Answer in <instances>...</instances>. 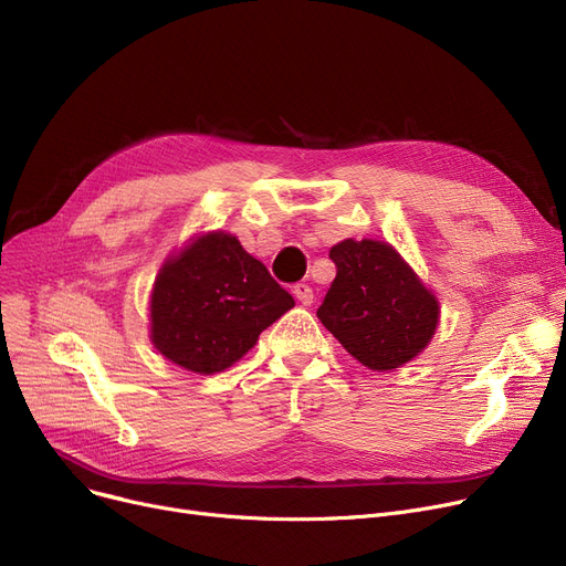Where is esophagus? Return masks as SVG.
<instances>
[{
  "instance_id": "1",
  "label": "esophagus",
  "mask_w": 566,
  "mask_h": 566,
  "mask_svg": "<svg viewBox=\"0 0 566 566\" xmlns=\"http://www.w3.org/2000/svg\"><path fill=\"white\" fill-rule=\"evenodd\" d=\"M293 295H295V298H298V303L301 305H312L314 303V291H312V286L310 284H293Z\"/></svg>"
}]
</instances>
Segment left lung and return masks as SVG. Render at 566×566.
<instances>
[{
    "label": "left lung",
    "mask_w": 566,
    "mask_h": 566,
    "mask_svg": "<svg viewBox=\"0 0 566 566\" xmlns=\"http://www.w3.org/2000/svg\"><path fill=\"white\" fill-rule=\"evenodd\" d=\"M337 265L316 316L355 360L390 371L431 342L440 305L399 252L382 241H346L331 250Z\"/></svg>",
    "instance_id": "left-lung-1"
}]
</instances>
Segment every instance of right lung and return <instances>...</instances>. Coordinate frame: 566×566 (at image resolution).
I'll list each match as a JSON object with an SVG mask.
<instances>
[{"instance_id": "right-lung-1", "label": "right lung", "mask_w": 566, "mask_h": 566, "mask_svg": "<svg viewBox=\"0 0 566 566\" xmlns=\"http://www.w3.org/2000/svg\"><path fill=\"white\" fill-rule=\"evenodd\" d=\"M268 268L224 231L199 235L169 256L151 293V342L174 365L218 374L293 307Z\"/></svg>"}]
</instances>
